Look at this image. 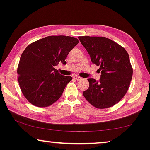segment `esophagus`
<instances>
[{"label":"esophagus","instance_id":"esophagus-1","mask_svg":"<svg viewBox=\"0 0 150 150\" xmlns=\"http://www.w3.org/2000/svg\"><path fill=\"white\" fill-rule=\"evenodd\" d=\"M73 79H74L76 81H81L82 79V78L79 77V76H74V77H73Z\"/></svg>","mask_w":150,"mask_h":150}]
</instances>
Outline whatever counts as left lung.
<instances>
[{
  "mask_svg": "<svg viewBox=\"0 0 150 150\" xmlns=\"http://www.w3.org/2000/svg\"><path fill=\"white\" fill-rule=\"evenodd\" d=\"M91 62L99 66V81L90 78L84 97L92 106L104 109L114 106L126 95L133 76L128 52L113 40L104 37H79Z\"/></svg>",
  "mask_w": 150,
  "mask_h": 150,
  "instance_id": "left-lung-1",
  "label": "left lung"
}]
</instances>
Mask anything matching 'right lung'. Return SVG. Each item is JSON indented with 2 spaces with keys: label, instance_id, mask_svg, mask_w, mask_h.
<instances>
[{
  "label": "right lung",
  "instance_id": "obj_1",
  "mask_svg": "<svg viewBox=\"0 0 150 150\" xmlns=\"http://www.w3.org/2000/svg\"><path fill=\"white\" fill-rule=\"evenodd\" d=\"M79 43L75 37L49 36L30 44L22 53L17 68L18 81L22 94L31 104L47 107L59 100L69 76L60 75L55 68L65 60Z\"/></svg>",
  "mask_w": 150,
  "mask_h": 150
}]
</instances>
